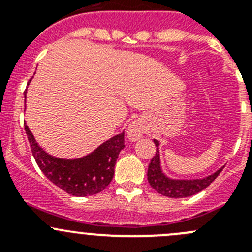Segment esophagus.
<instances>
[{"instance_id":"esophagus-1","label":"esophagus","mask_w":252,"mask_h":252,"mask_svg":"<svg viewBox=\"0 0 252 252\" xmlns=\"http://www.w3.org/2000/svg\"><path fill=\"white\" fill-rule=\"evenodd\" d=\"M128 136L131 141H136L142 136V126L138 121L133 122L128 129Z\"/></svg>"}]
</instances>
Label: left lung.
Returning a JSON list of instances; mask_svg holds the SVG:
<instances>
[{
  "mask_svg": "<svg viewBox=\"0 0 252 252\" xmlns=\"http://www.w3.org/2000/svg\"><path fill=\"white\" fill-rule=\"evenodd\" d=\"M156 145V154L152 157L151 162L149 164V169H147V180H149L150 185L156 190L158 194L163 195V196L175 197V199H180V197H188L192 196V195L197 194V192L202 191L206 189L216 178L220 175L222 172V168L217 171L212 175L204 178V179H196V180H172L164 177L163 173L161 172V167H159V155H158V141L154 140Z\"/></svg>",
  "mask_w": 252,
  "mask_h": 252,
  "instance_id": "obj_1",
  "label": "left lung"
}]
</instances>
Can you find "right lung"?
I'll return each mask as SVG.
<instances>
[{"instance_id":"1","label":"right lung","mask_w":252,"mask_h":252,"mask_svg":"<svg viewBox=\"0 0 252 252\" xmlns=\"http://www.w3.org/2000/svg\"><path fill=\"white\" fill-rule=\"evenodd\" d=\"M24 128L37 166L53 184L65 192L73 196H90L102 191L111 183L114 164L124 147V133L103 142L83 158L60 159L47 155L37 145L25 123Z\"/></svg>"}]
</instances>
